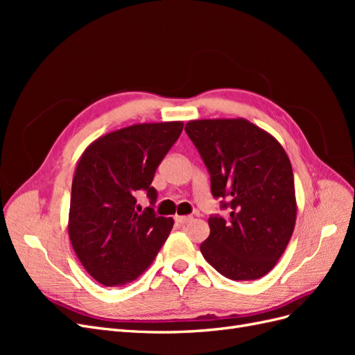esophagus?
<instances>
[{
	"instance_id": "obj_1",
	"label": "esophagus",
	"mask_w": 355,
	"mask_h": 355,
	"mask_svg": "<svg viewBox=\"0 0 355 355\" xmlns=\"http://www.w3.org/2000/svg\"><path fill=\"white\" fill-rule=\"evenodd\" d=\"M191 219H192V216H178V214L175 216V220H176L178 223H180V225L188 223Z\"/></svg>"
}]
</instances>
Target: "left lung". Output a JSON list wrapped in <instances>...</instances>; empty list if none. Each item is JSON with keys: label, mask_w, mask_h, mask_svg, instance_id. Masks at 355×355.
Wrapping results in <instances>:
<instances>
[{"label": "left lung", "mask_w": 355, "mask_h": 355, "mask_svg": "<svg viewBox=\"0 0 355 355\" xmlns=\"http://www.w3.org/2000/svg\"><path fill=\"white\" fill-rule=\"evenodd\" d=\"M209 168L211 194L230 218L211 216L200 250L231 280H257L284 253L296 223L293 170L282 144L244 118L192 120L185 125Z\"/></svg>", "instance_id": "8db88e82"}]
</instances>
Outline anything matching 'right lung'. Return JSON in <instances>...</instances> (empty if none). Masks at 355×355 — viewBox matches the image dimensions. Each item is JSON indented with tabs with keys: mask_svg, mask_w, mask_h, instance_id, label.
Returning a JSON list of instances; mask_svg holds the SVG:
<instances>
[{
	"mask_svg": "<svg viewBox=\"0 0 355 355\" xmlns=\"http://www.w3.org/2000/svg\"><path fill=\"white\" fill-rule=\"evenodd\" d=\"M184 123H144L106 133L81 154L73 171L68 234L72 249L96 282L124 286L142 275L173 228L151 207L136 211V194L151 187L161 159Z\"/></svg>",
	"mask_w": 355,
	"mask_h": 355,
	"instance_id": "obj_1",
	"label": "right lung"
}]
</instances>
